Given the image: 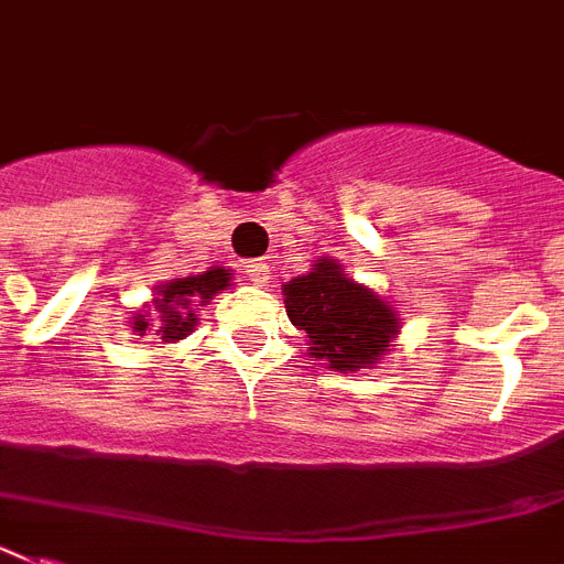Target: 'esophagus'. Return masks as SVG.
Listing matches in <instances>:
<instances>
[{"mask_svg":"<svg viewBox=\"0 0 564 564\" xmlns=\"http://www.w3.org/2000/svg\"><path fill=\"white\" fill-rule=\"evenodd\" d=\"M246 281L254 283V286H267L269 283V267L263 263V260H254V263H249V267L243 269Z\"/></svg>","mask_w":564,"mask_h":564,"instance_id":"34e87169","label":"esophagus"}]
</instances>
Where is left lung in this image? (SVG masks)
<instances>
[{
	"label": "left lung",
	"mask_w": 564,
	"mask_h": 564,
	"mask_svg": "<svg viewBox=\"0 0 564 564\" xmlns=\"http://www.w3.org/2000/svg\"><path fill=\"white\" fill-rule=\"evenodd\" d=\"M286 315L310 335L312 355L333 370H361L376 364L399 333L395 312L361 283L349 281L335 260L315 263L283 286Z\"/></svg>",
	"instance_id": "obj_1"
}]
</instances>
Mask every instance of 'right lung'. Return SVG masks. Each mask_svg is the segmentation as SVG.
I'll return each mask as SVG.
<instances>
[{"instance_id":"right-lung-1","label":"right lung","mask_w":564,"mask_h":564,"mask_svg":"<svg viewBox=\"0 0 564 564\" xmlns=\"http://www.w3.org/2000/svg\"><path fill=\"white\" fill-rule=\"evenodd\" d=\"M229 286V269H209L203 274H192V278H177L172 283H163L158 290V301H154V310H158V329L154 335L165 340V344H174V340L186 338L188 333L197 324V315H194V306L209 304L212 297L220 290ZM134 329L140 335L149 329V315H137Z\"/></svg>"}]
</instances>
